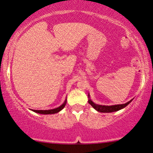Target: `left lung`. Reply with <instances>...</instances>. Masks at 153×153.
<instances>
[{"label":"left lung","instance_id":"obj_1","mask_svg":"<svg viewBox=\"0 0 153 153\" xmlns=\"http://www.w3.org/2000/svg\"><path fill=\"white\" fill-rule=\"evenodd\" d=\"M88 102L90 103L91 105L92 106L93 108H95L96 111H98V112L100 113H111V112H115V111H118L119 110L124 108L126 106H127L130 102H131L132 100H129L128 102H126L124 104H121V105H98L95 104V102H92V100L90 99V94H88Z\"/></svg>","mask_w":153,"mask_h":153}]
</instances>
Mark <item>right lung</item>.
<instances>
[{"mask_svg": "<svg viewBox=\"0 0 153 153\" xmlns=\"http://www.w3.org/2000/svg\"><path fill=\"white\" fill-rule=\"evenodd\" d=\"M66 99L65 100L64 102L61 105H60L59 107L58 108H56L54 109H51V110H32V111H34V112L37 113V114H57V113L59 112V111H61V110H62L63 108L65 107V105H66Z\"/></svg>", "mask_w": 153, "mask_h": 153, "instance_id": "right-lung-1", "label": "right lung"}]
</instances>
